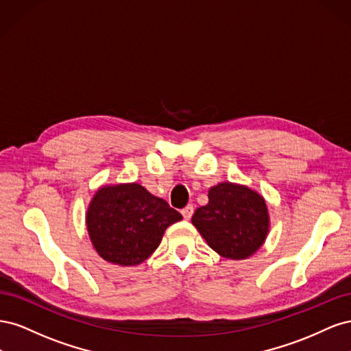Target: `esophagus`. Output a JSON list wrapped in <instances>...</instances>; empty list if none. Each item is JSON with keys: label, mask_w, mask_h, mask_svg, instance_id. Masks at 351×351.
<instances>
[{"label": "esophagus", "mask_w": 351, "mask_h": 351, "mask_svg": "<svg viewBox=\"0 0 351 351\" xmlns=\"http://www.w3.org/2000/svg\"><path fill=\"white\" fill-rule=\"evenodd\" d=\"M193 210H195L193 205H187L186 208H183V209H182V215H183V218H184V219H190V218H192V215H193Z\"/></svg>", "instance_id": "esophagus-1"}]
</instances>
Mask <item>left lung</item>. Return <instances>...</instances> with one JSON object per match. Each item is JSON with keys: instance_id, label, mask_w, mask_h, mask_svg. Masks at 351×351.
<instances>
[{"instance_id": "obj_1", "label": "left lung", "mask_w": 351, "mask_h": 351, "mask_svg": "<svg viewBox=\"0 0 351 351\" xmlns=\"http://www.w3.org/2000/svg\"><path fill=\"white\" fill-rule=\"evenodd\" d=\"M208 205L192 217L193 226L210 249L230 259H244L256 252L268 232V209L253 190L221 183L209 190Z\"/></svg>"}]
</instances>
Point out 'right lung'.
Wrapping results in <instances>:
<instances>
[{
	"mask_svg": "<svg viewBox=\"0 0 351 351\" xmlns=\"http://www.w3.org/2000/svg\"><path fill=\"white\" fill-rule=\"evenodd\" d=\"M182 218L164 199L132 183L99 189L89 205L86 224L101 258L132 267L149 258L165 228Z\"/></svg>",
	"mask_w": 351,
	"mask_h": 351,
	"instance_id": "add662e5",
	"label": "right lung"
}]
</instances>
